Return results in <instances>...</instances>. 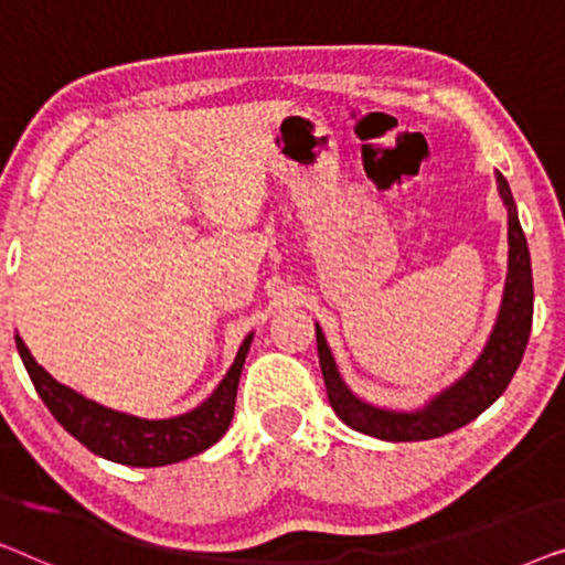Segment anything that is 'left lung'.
Masks as SVG:
<instances>
[{"label": "left lung", "mask_w": 565, "mask_h": 565, "mask_svg": "<svg viewBox=\"0 0 565 565\" xmlns=\"http://www.w3.org/2000/svg\"><path fill=\"white\" fill-rule=\"evenodd\" d=\"M499 198L507 207L509 231V265L504 296H501L499 316L481 354L466 375L431 396L427 404L414 412L375 406L360 398L339 373L334 354L327 344V337L316 323V344H319V365L327 383L329 404L347 427L362 435L385 439V443H422L466 427L476 416H481L501 393L507 391L516 367H520L524 347L532 329V265L524 231L516 215V203L509 190L504 174L497 172Z\"/></svg>", "instance_id": "8db88e82"}]
</instances>
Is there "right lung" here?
Segmentation results:
<instances>
[{
	"instance_id": "obj_1",
	"label": "right lung",
	"mask_w": 565,
	"mask_h": 565,
	"mask_svg": "<svg viewBox=\"0 0 565 565\" xmlns=\"http://www.w3.org/2000/svg\"><path fill=\"white\" fill-rule=\"evenodd\" d=\"M252 339L254 331L246 334L238 347L234 365L223 375L218 388L192 412L172 416V419H141V416L115 412L97 401L84 398L82 393L45 373L20 334H14V344H18L22 365H25L38 396L43 398V404L68 435L105 460L130 468H159L188 460L226 435L228 424L234 419L238 377H242Z\"/></svg>"
}]
</instances>
